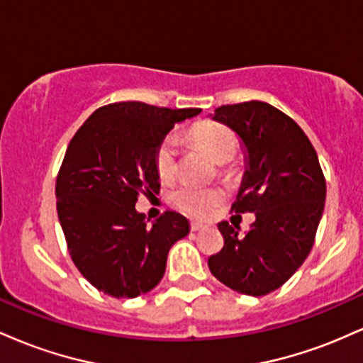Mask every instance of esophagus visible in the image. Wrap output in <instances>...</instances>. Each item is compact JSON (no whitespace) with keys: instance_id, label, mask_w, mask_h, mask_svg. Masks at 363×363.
Segmentation results:
<instances>
[{"instance_id":"34e87169","label":"esophagus","mask_w":363,"mask_h":363,"mask_svg":"<svg viewBox=\"0 0 363 363\" xmlns=\"http://www.w3.org/2000/svg\"><path fill=\"white\" fill-rule=\"evenodd\" d=\"M203 228H205V225H203V223L191 222V230H193V232H199V230H203Z\"/></svg>"}]
</instances>
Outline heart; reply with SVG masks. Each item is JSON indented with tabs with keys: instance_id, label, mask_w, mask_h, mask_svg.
Listing matches in <instances>:
<instances>
[{
	"instance_id": "b5f03b06",
	"label": "heart",
	"mask_w": 363,
	"mask_h": 363,
	"mask_svg": "<svg viewBox=\"0 0 363 363\" xmlns=\"http://www.w3.org/2000/svg\"><path fill=\"white\" fill-rule=\"evenodd\" d=\"M191 140L220 164V174L225 177L232 176L234 167L228 162L237 155L239 140L228 128L216 123H199L191 129ZM155 169L160 179L167 181L177 172V147L176 140L167 136L160 141L155 152ZM170 199L184 213L206 218L222 205L223 193L218 187H203L194 184H181L170 194Z\"/></svg>"
}]
</instances>
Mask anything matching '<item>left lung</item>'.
<instances>
[{"instance_id":"1","label":"left lung","mask_w":363,"mask_h":363,"mask_svg":"<svg viewBox=\"0 0 363 363\" xmlns=\"http://www.w3.org/2000/svg\"><path fill=\"white\" fill-rule=\"evenodd\" d=\"M247 150V164L235 213H254L256 222L239 227L218 223L223 247L208 268L228 289L261 297L280 289L309 256L324 201L326 179L306 133L285 112L251 101L215 109Z\"/></svg>"}]
</instances>
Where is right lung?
<instances>
[{
	"mask_svg": "<svg viewBox=\"0 0 363 363\" xmlns=\"http://www.w3.org/2000/svg\"><path fill=\"white\" fill-rule=\"evenodd\" d=\"M199 112L109 104L69 141L56 177L57 216L74 266L99 291L135 298L155 289L169 249L189 234L186 216L165 211L150 227L135 205L140 194L160 189V141L176 123Z\"/></svg>",
	"mask_w": 363,
	"mask_h": 363,
	"instance_id": "obj_1",
	"label": "right lung"
}]
</instances>
